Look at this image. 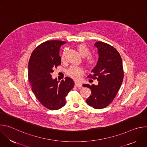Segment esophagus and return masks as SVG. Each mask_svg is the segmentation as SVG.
I'll list each match as a JSON object with an SVG mask.
<instances>
[{
  "label": "esophagus",
  "mask_w": 147,
  "mask_h": 147,
  "mask_svg": "<svg viewBox=\"0 0 147 147\" xmlns=\"http://www.w3.org/2000/svg\"><path fill=\"white\" fill-rule=\"evenodd\" d=\"M74 85H75V87H78V88H81V87H82L81 84V83H80V82H75V84H74Z\"/></svg>",
  "instance_id": "34e87169"
}]
</instances>
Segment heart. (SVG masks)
I'll return each mask as SVG.
<instances>
[{"instance_id":"obj_1","label":"heart","mask_w":147,"mask_h":147,"mask_svg":"<svg viewBox=\"0 0 147 147\" xmlns=\"http://www.w3.org/2000/svg\"><path fill=\"white\" fill-rule=\"evenodd\" d=\"M77 50L80 54L84 57H87L90 54V51L89 49L84 45V44H80L77 47ZM66 51H65L62 55L61 59L64 60L65 58ZM96 63V59L92 56H89L86 60V64L88 67H92ZM67 74L70 77L74 79V80H78L81 75L83 73V70L81 67H71L69 68L67 71Z\"/></svg>"}]
</instances>
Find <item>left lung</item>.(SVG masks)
I'll list each match as a JSON object with an SVG mask.
<instances>
[{"label":"left lung","mask_w":147,"mask_h":147,"mask_svg":"<svg viewBox=\"0 0 147 147\" xmlns=\"http://www.w3.org/2000/svg\"><path fill=\"white\" fill-rule=\"evenodd\" d=\"M94 46L99 55L97 63L88 77L96 79L98 84H83L91 91L86 102L94 109H103L113 101L119 90L124 77L121 57L112 46L97 42Z\"/></svg>","instance_id":"obj_1"}]
</instances>
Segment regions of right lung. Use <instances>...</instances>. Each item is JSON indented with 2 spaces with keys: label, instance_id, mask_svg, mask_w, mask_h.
Masks as SVG:
<instances>
[{
  "label": "right lung",
  "instance_id": "1",
  "mask_svg": "<svg viewBox=\"0 0 147 147\" xmlns=\"http://www.w3.org/2000/svg\"><path fill=\"white\" fill-rule=\"evenodd\" d=\"M66 42L48 40L38 46L32 52L28 63V80L32 91L38 100L45 108L57 110L66 104V96L74 87L70 77L59 83L53 79V69L61 65L59 50Z\"/></svg>",
  "mask_w": 147,
  "mask_h": 147
}]
</instances>
